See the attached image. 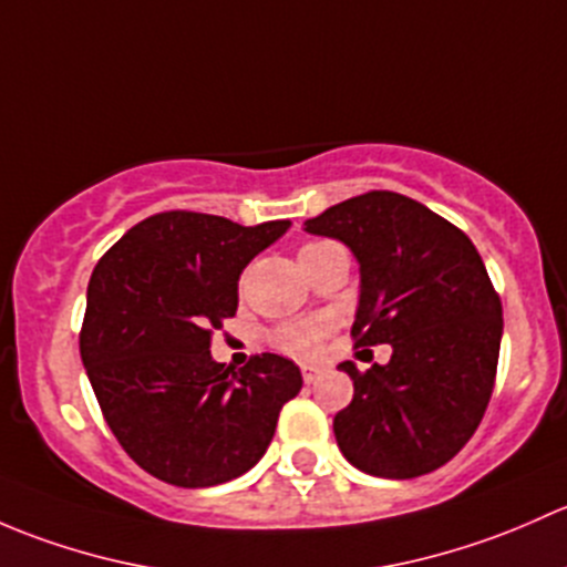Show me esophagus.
Masks as SVG:
<instances>
[{"mask_svg": "<svg viewBox=\"0 0 567 567\" xmlns=\"http://www.w3.org/2000/svg\"><path fill=\"white\" fill-rule=\"evenodd\" d=\"M300 371H302V379H306V384H313L319 379V373H322V369L313 363H302Z\"/></svg>", "mask_w": 567, "mask_h": 567, "instance_id": "34e87169", "label": "esophagus"}]
</instances>
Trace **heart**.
<instances>
[{
  "label": "heart",
  "mask_w": 567,
  "mask_h": 567,
  "mask_svg": "<svg viewBox=\"0 0 567 567\" xmlns=\"http://www.w3.org/2000/svg\"><path fill=\"white\" fill-rule=\"evenodd\" d=\"M338 248L332 243H308L306 248L300 250V261L308 259L313 254H322V250ZM324 324L322 322H291L284 324L278 330V347L286 349V352L295 354H313L319 349V338H322Z\"/></svg>",
  "instance_id": "heart-1"
}]
</instances>
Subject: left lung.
Wrapping results in <instances>:
<instances>
[{
	"instance_id": "obj_1",
	"label": "left lung",
	"mask_w": 567,
	"mask_h": 567,
	"mask_svg": "<svg viewBox=\"0 0 567 567\" xmlns=\"http://www.w3.org/2000/svg\"><path fill=\"white\" fill-rule=\"evenodd\" d=\"M360 265L352 336L390 343L384 365L338 369L354 384L332 420L343 458L365 475L406 481L447 464L481 425L497 373L502 302L470 237L393 190L347 198L306 220Z\"/></svg>"
}]
</instances>
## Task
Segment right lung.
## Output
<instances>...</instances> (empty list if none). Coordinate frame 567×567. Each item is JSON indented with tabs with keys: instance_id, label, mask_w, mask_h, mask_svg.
Instances as JSON below:
<instances>
[{
	"instance_id": "obj_1",
	"label": "right lung",
	"mask_w": 567,
	"mask_h": 567,
	"mask_svg": "<svg viewBox=\"0 0 567 567\" xmlns=\"http://www.w3.org/2000/svg\"><path fill=\"white\" fill-rule=\"evenodd\" d=\"M289 226L174 209L133 226L97 261L81 360L109 429L157 481L207 488L245 475L300 393V369L281 354H254L240 371L209 354L213 327L237 313L243 270Z\"/></svg>"
}]
</instances>
